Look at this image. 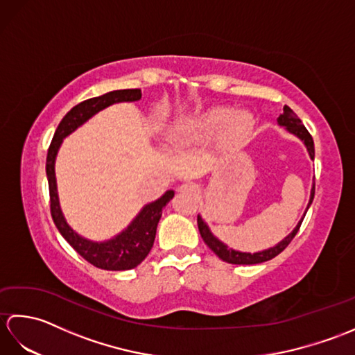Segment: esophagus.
<instances>
[{
  "label": "esophagus",
  "instance_id": "1",
  "mask_svg": "<svg viewBox=\"0 0 355 355\" xmlns=\"http://www.w3.org/2000/svg\"><path fill=\"white\" fill-rule=\"evenodd\" d=\"M180 192L184 195H197L198 192V186L195 183H184L180 186Z\"/></svg>",
  "mask_w": 355,
  "mask_h": 355
}]
</instances>
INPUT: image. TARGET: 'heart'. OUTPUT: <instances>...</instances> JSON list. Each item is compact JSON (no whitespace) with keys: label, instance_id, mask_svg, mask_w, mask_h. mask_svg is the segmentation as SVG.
I'll list each match as a JSON object with an SVG mask.
<instances>
[{"label":"heart","instance_id":"obj_1","mask_svg":"<svg viewBox=\"0 0 355 355\" xmlns=\"http://www.w3.org/2000/svg\"><path fill=\"white\" fill-rule=\"evenodd\" d=\"M253 119L250 112H233L229 107H214L201 114L183 120L172 132L177 141L205 140L223 130V139L229 143L244 139L252 131Z\"/></svg>","mask_w":355,"mask_h":355}]
</instances>
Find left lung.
<instances>
[{
    "label": "left lung",
    "instance_id": "8db88e82",
    "mask_svg": "<svg viewBox=\"0 0 355 355\" xmlns=\"http://www.w3.org/2000/svg\"><path fill=\"white\" fill-rule=\"evenodd\" d=\"M277 125L279 126H284L285 130L288 131L290 134L296 135L299 140H302L306 150H308V154H310V158H311V160H314V141H313L311 134L306 131V128L302 125V122H300V119L296 114H294V111L290 107H286V105L284 107L282 114L277 117ZM313 198H314V183H313V187H311L310 201H308L306 210H308V207L311 206ZM306 210H305V214H306ZM305 214H304L302 218H300V221L297 223L296 227H294L293 232L288 233V235H286L281 241V243H277L275 247L267 248V250L256 252V253H247V252L233 250V248L225 245L223 241H220L214 235L212 230H210V227L207 225V223L201 218V215H198V229H200L202 241H205V243L209 245L210 250H212L218 256V258L225 261V262H229V263H238V266H252V263H261V262H266V261L273 259L275 256H277L279 253H281L284 248L291 243V239L296 236V233H297V230L300 227V224H302L304 218H305Z\"/></svg>",
    "mask_w": 355,
    "mask_h": 355
}]
</instances>
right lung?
<instances>
[{"mask_svg": "<svg viewBox=\"0 0 355 355\" xmlns=\"http://www.w3.org/2000/svg\"><path fill=\"white\" fill-rule=\"evenodd\" d=\"M141 99V92L139 88L134 89H116L99 97H93L80 102L76 107H73L61 123L58 125L56 132L53 135L51 145L47 154V164L45 172L49 178V191H50V210L51 218L55 221L58 230L61 232L64 239L76 250L82 258L93 263L94 267L111 271H123L137 267L139 263L146 258L150 248L154 245L155 232L158 221L162 218V210L173 198V191H166L160 198L143 206L137 216L130 223L125 230H122L108 241L87 239L80 236L76 230L70 227L62 214L61 205L58 197V184L55 173V162L58 150L61 148L64 139L84 125L87 120L92 119L97 112L108 108L110 105L119 102H137Z\"/></svg>", "mask_w": 355, "mask_h": 355, "instance_id": "obj_1", "label": "right lung"}]
</instances>
